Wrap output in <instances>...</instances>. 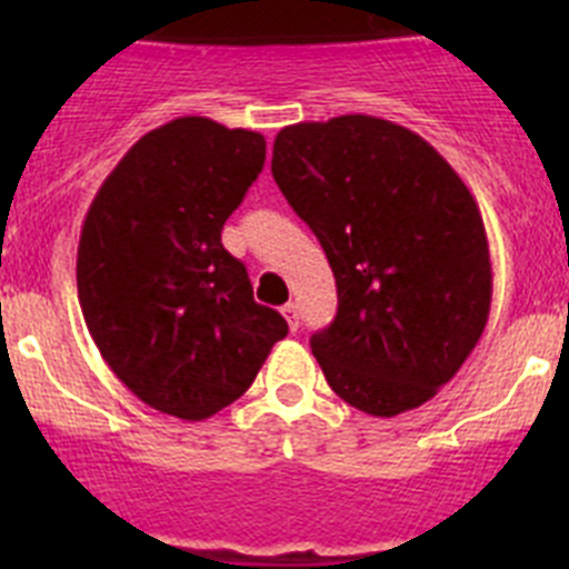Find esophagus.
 I'll return each instance as SVG.
<instances>
[{"instance_id": "esophagus-1", "label": "esophagus", "mask_w": 569, "mask_h": 569, "mask_svg": "<svg viewBox=\"0 0 569 569\" xmlns=\"http://www.w3.org/2000/svg\"><path fill=\"white\" fill-rule=\"evenodd\" d=\"M281 316H284V319H288L290 330H299V308H296L293 301H288V305H284V308H281Z\"/></svg>"}]
</instances>
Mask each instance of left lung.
<instances>
[{
    "label": "left lung",
    "instance_id": "8db88e82",
    "mask_svg": "<svg viewBox=\"0 0 569 569\" xmlns=\"http://www.w3.org/2000/svg\"><path fill=\"white\" fill-rule=\"evenodd\" d=\"M270 170L336 276V319L310 339L333 393L385 419L433 399L492 299L485 222L459 173L419 133L365 113L281 128Z\"/></svg>",
    "mask_w": 569,
    "mask_h": 569
}]
</instances>
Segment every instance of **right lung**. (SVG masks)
Instances as JSON below:
<instances>
[{"mask_svg": "<svg viewBox=\"0 0 569 569\" xmlns=\"http://www.w3.org/2000/svg\"><path fill=\"white\" fill-rule=\"evenodd\" d=\"M261 168V133L182 116L122 156L84 216V325L116 379L159 413L210 419L288 336V321L256 305L248 270L222 244Z\"/></svg>", "mask_w": 569, "mask_h": 569, "instance_id": "right-lung-1", "label": "right lung"}]
</instances>
